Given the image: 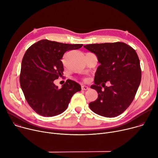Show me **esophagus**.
<instances>
[{
	"label": "esophagus",
	"mask_w": 158,
	"mask_h": 158,
	"mask_svg": "<svg viewBox=\"0 0 158 158\" xmlns=\"http://www.w3.org/2000/svg\"><path fill=\"white\" fill-rule=\"evenodd\" d=\"M81 89L83 90H87L89 89V87L88 86H86V85H82L81 86Z\"/></svg>",
	"instance_id": "obj_1"
}]
</instances>
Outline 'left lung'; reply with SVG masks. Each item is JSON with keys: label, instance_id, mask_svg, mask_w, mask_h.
<instances>
[{"label": "left lung", "instance_id": "obj_1", "mask_svg": "<svg viewBox=\"0 0 158 158\" xmlns=\"http://www.w3.org/2000/svg\"><path fill=\"white\" fill-rule=\"evenodd\" d=\"M94 53L101 64L90 87L98 93L89 103L90 110L99 115L113 118L123 113L131 104L141 81L140 60L135 51L123 42L94 44L83 46ZM109 81L111 86L107 87Z\"/></svg>", "mask_w": 158, "mask_h": 158}]
</instances>
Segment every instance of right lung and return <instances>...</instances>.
<instances>
[{
    "mask_svg": "<svg viewBox=\"0 0 158 158\" xmlns=\"http://www.w3.org/2000/svg\"><path fill=\"white\" fill-rule=\"evenodd\" d=\"M83 44H68L47 39L31 45L23 56L19 81L30 106L37 114L54 116L63 113L80 85L67 80L60 89L54 81L63 75L61 59L65 52L78 49Z\"/></svg>",
    "mask_w": 158,
    "mask_h": 158,
    "instance_id": "right-lung-1",
    "label": "right lung"
}]
</instances>
